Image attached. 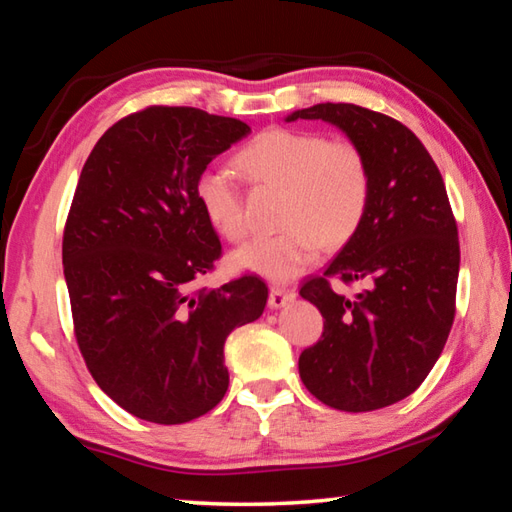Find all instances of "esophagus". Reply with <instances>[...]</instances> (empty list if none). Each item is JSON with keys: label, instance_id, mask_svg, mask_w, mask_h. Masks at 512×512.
Segmentation results:
<instances>
[{"label": "esophagus", "instance_id": "esophagus-1", "mask_svg": "<svg viewBox=\"0 0 512 512\" xmlns=\"http://www.w3.org/2000/svg\"><path fill=\"white\" fill-rule=\"evenodd\" d=\"M296 298V289L293 287H271V293H268V305L273 309L284 307L287 302Z\"/></svg>", "mask_w": 512, "mask_h": 512}]
</instances>
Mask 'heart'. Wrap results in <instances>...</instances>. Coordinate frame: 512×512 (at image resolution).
<instances>
[{
	"label": "heart",
	"mask_w": 512,
	"mask_h": 512,
	"mask_svg": "<svg viewBox=\"0 0 512 512\" xmlns=\"http://www.w3.org/2000/svg\"><path fill=\"white\" fill-rule=\"evenodd\" d=\"M235 164L250 183L280 187L284 194V228L248 241L235 253L239 268L268 280H291L314 262L323 246H345L368 214L372 169L366 151L350 137L266 128L237 153ZM194 194L219 235L230 241L246 237L244 198L228 171L205 169L196 178Z\"/></svg>",
	"instance_id": "heart-1"
}]
</instances>
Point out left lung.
<instances>
[{
	"label": "left lung",
	"instance_id": "8db88e82",
	"mask_svg": "<svg viewBox=\"0 0 512 512\" xmlns=\"http://www.w3.org/2000/svg\"><path fill=\"white\" fill-rule=\"evenodd\" d=\"M323 119L361 144L372 169L366 219L300 296L323 314L320 341L300 354L307 391L348 413L377 411L418 388L456 316L461 248L436 162L402 121L354 103H316L289 121ZM364 289L345 299L331 280Z\"/></svg>",
	"mask_w": 512,
	"mask_h": 512
}]
</instances>
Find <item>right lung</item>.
<instances>
[{
	"label": "right lung",
	"mask_w": 512,
	"mask_h": 512,
	"mask_svg": "<svg viewBox=\"0 0 512 512\" xmlns=\"http://www.w3.org/2000/svg\"><path fill=\"white\" fill-rule=\"evenodd\" d=\"M250 133L232 117L149 106L112 124L85 160L63 232L74 336L110 400L183 424L228 391L223 345L266 307L259 275L196 287L223 255L196 178Z\"/></svg>",
	"instance_id": "obj_1"
}]
</instances>
